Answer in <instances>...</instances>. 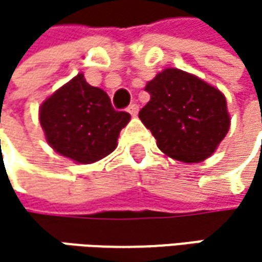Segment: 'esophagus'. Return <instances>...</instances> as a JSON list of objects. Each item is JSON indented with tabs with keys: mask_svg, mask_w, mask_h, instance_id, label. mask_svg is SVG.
<instances>
[{
	"mask_svg": "<svg viewBox=\"0 0 262 262\" xmlns=\"http://www.w3.org/2000/svg\"><path fill=\"white\" fill-rule=\"evenodd\" d=\"M127 112L130 114L132 117H136V115H138V112H139V107H138V104H130V106L127 107Z\"/></svg>",
	"mask_w": 262,
	"mask_h": 262,
	"instance_id": "1",
	"label": "esophagus"
}]
</instances>
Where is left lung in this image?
Masks as SVG:
<instances>
[{
    "label": "left lung",
    "mask_w": 262,
    "mask_h": 262,
    "mask_svg": "<svg viewBox=\"0 0 262 262\" xmlns=\"http://www.w3.org/2000/svg\"><path fill=\"white\" fill-rule=\"evenodd\" d=\"M150 101L139 120L156 139L159 150L185 164L209 158L231 127L225 94L203 79L167 68L145 84Z\"/></svg>",
    "instance_id": "8db88e82"
}]
</instances>
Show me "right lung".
<instances>
[{
  "mask_svg": "<svg viewBox=\"0 0 262 262\" xmlns=\"http://www.w3.org/2000/svg\"><path fill=\"white\" fill-rule=\"evenodd\" d=\"M39 121L56 153L76 164H94L117 148L130 115L114 111L109 95L80 73L42 101Z\"/></svg>",
  "mask_w": 262,
  "mask_h": 262,
  "instance_id": "obj_1",
  "label": "right lung"
}]
</instances>
